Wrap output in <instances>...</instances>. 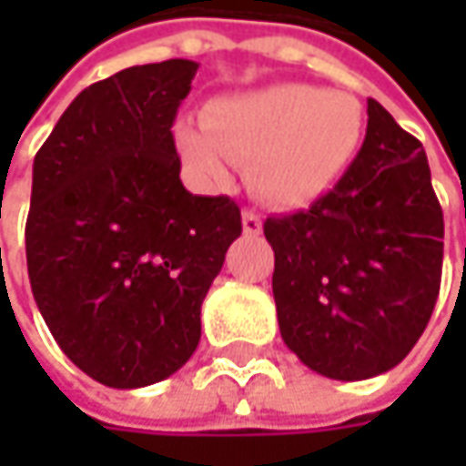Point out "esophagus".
<instances>
[{"label":"esophagus","mask_w":466,"mask_h":466,"mask_svg":"<svg viewBox=\"0 0 466 466\" xmlns=\"http://www.w3.org/2000/svg\"><path fill=\"white\" fill-rule=\"evenodd\" d=\"M243 233L246 236H259L261 233V218L254 209H243Z\"/></svg>","instance_id":"obj_1"}]
</instances>
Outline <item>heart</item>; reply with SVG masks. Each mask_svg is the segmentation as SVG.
Instances as JSON below:
<instances>
[{
    "label": "heart",
    "instance_id": "heart-1",
    "mask_svg": "<svg viewBox=\"0 0 466 466\" xmlns=\"http://www.w3.org/2000/svg\"><path fill=\"white\" fill-rule=\"evenodd\" d=\"M366 114L350 93L282 82L209 100L202 124L178 118L176 147L207 184H220L230 160H248V184L278 207L327 194L360 147Z\"/></svg>",
    "mask_w": 466,
    "mask_h": 466
}]
</instances>
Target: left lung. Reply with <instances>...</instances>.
Segmentation results:
<instances>
[{
  "mask_svg": "<svg viewBox=\"0 0 466 466\" xmlns=\"http://www.w3.org/2000/svg\"><path fill=\"white\" fill-rule=\"evenodd\" d=\"M279 334L303 366L363 381L402 363L441 288L443 212L422 145L368 98L360 153L309 209L267 218Z\"/></svg>",
  "mask_w": 466,
  "mask_h": 466,
  "instance_id": "8db88e82",
  "label": "left lung"
}]
</instances>
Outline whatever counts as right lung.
I'll use <instances>...</instances> for the list:
<instances>
[{"label":"right lung","instance_id":"add662e5","mask_svg":"<svg viewBox=\"0 0 466 466\" xmlns=\"http://www.w3.org/2000/svg\"><path fill=\"white\" fill-rule=\"evenodd\" d=\"M197 69L168 59L85 87L33 160V298L64 355L114 389L157 384L194 355L202 300L241 236L230 197L178 178L170 129Z\"/></svg>","mask_w":466,"mask_h":466}]
</instances>
